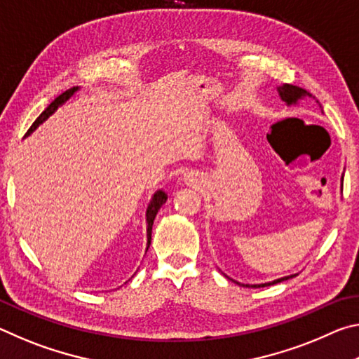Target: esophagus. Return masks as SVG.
Returning <instances> with one entry per match:
<instances>
[{
    "label": "esophagus",
    "mask_w": 359,
    "mask_h": 359,
    "mask_svg": "<svg viewBox=\"0 0 359 359\" xmlns=\"http://www.w3.org/2000/svg\"><path fill=\"white\" fill-rule=\"evenodd\" d=\"M185 184L191 188H198L199 185H201V180H199L196 174H190L185 177Z\"/></svg>",
    "instance_id": "1"
}]
</instances>
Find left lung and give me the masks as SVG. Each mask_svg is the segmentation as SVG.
I'll use <instances>...</instances> for the list:
<instances>
[{"instance_id": "1", "label": "left lung", "mask_w": 359, "mask_h": 359, "mask_svg": "<svg viewBox=\"0 0 359 359\" xmlns=\"http://www.w3.org/2000/svg\"><path fill=\"white\" fill-rule=\"evenodd\" d=\"M277 92H278V96H280V100L285 102L287 106H296L297 102H299L301 100L304 98H312V95L306 92L304 88H299L296 87V85H290V83H285L282 85V87H277ZM318 102V101H317ZM342 182H344V175H342ZM296 276V274H294ZM294 276H287V277H282V278H277V280H272V282H267V283H258V285H245V283H239L236 282L231 278V280L236 282L238 285H242V287H250V288H261V287H267V285H274V283H278V282H283V280H288V278L294 277ZM229 278V277H228Z\"/></svg>"}]
</instances>
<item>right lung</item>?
Returning <instances> with one entry per match:
<instances>
[{"mask_svg": "<svg viewBox=\"0 0 359 359\" xmlns=\"http://www.w3.org/2000/svg\"><path fill=\"white\" fill-rule=\"evenodd\" d=\"M79 90H81V87H72V88H69V90H66L65 93L57 96V98L53 100V101L50 102V104H48V106L46 107V111L42 112V114L39 115V117L34 120V123L32 125V128H29V130L27 131L25 137L32 135V133H33L36 128H38L39 125L44 123V121H46L48 117H50V115H52L53 112H55L60 106H63L66 101L71 100V96H74V95L79 92ZM166 199H168V194H166L165 191H163V190L155 191V194H154V196H151V199H150L147 212H145V222H147V248H145V252H147L149 247H150V241H151V226H154V220H155V217H156L158 210H160L161 205L166 203Z\"/></svg>", "mask_w": 359, "mask_h": 359, "instance_id": "right-lung-1", "label": "right lung"}]
</instances>
